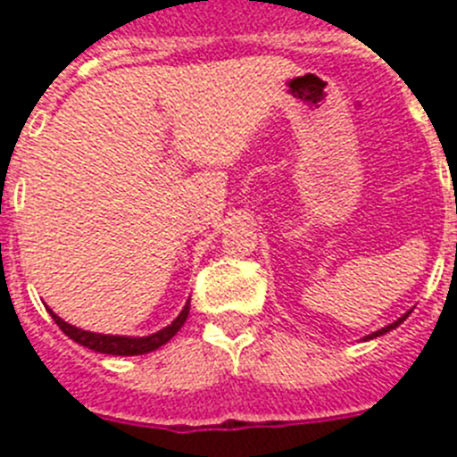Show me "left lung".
Instances as JSON below:
<instances>
[{"label":"left lung","instance_id":"8db88e82","mask_svg":"<svg viewBox=\"0 0 457 457\" xmlns=\"http://www.w3.org/2000/svg\"><path fill=\"white\" fill-rule=\"evenodd\" d=\"M410 313H411V309H410V311H407V313H403V316H401V318H398V320H394V322H391V325L382 327V329H378V332H373V334H369V337H364V341H370V338H378V337H382V334H386V332H391V329H395V327L401 325V322H403V320H405V318H407V316H410Z\"/></svg>","mask_w":457,"mask_h":457}]
</instances>
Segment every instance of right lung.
<instances>
[{
    "label": "right lung",
    "mask_w": 457,
    "mask_h": 457,
    "mask_svg": "<svg viewBox=\"0 0 457 457\" xmlns=\"http://www.w3.org/2000/svg\"><path fill=\"white\" fill-rule=\"evenodd\" d=\"M47 311H50V316L54 318L56 325H59V329H62L66 337H71L75 343L84 345V348L96 350V353H103V354H119V357H132V354L153 353V350L162 348L167 341H171V338L176 337V332H179L180 327L185 325V320H187L189 300L185 302L183 311H180L179 318H176L171 325L162 327L160 332L148 334V337H119V334L87 332V329H79V327L71 325V322H66L63 318H59L52 309H47Z\"/></svg>",
    "instance_id": "obj_1"
}]
</instances>
